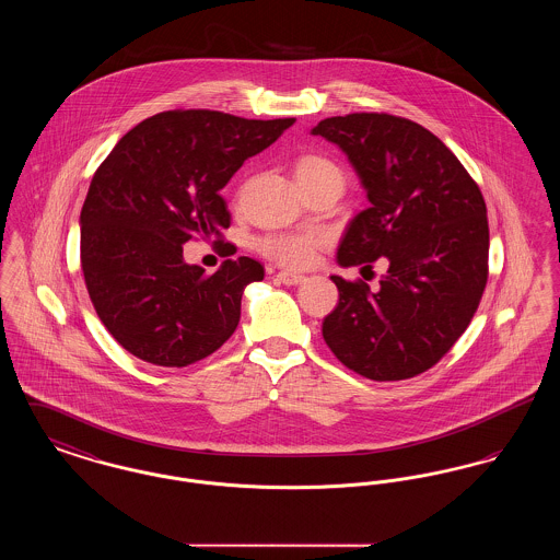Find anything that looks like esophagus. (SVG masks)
I'll return each instance as SVG.
<instances>
[{
  "instance_id": "34e87169",
  "label": "esophagus",
  "mask_w": 560,
  "mask_h": 560,
  "mask_svg": "<svg viewBox=\"0 0 560 560\" xmlns=\"http://www.w3.org/2000/svg\"><path fill=\"white\" fill-rule=\"evenodd\" d=\"M277 279H279L283 285H298V283L304 281V275L290 272V270H281V272H277Z\"/></svg>"
}]
</instances>
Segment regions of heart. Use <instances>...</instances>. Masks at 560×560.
Returning <instances> with one entry per match:
<instances>
[{"instance_id":"1","label":"heart","mask_w":560,"mask_h":560,"mask_svg":"<svg viewBox=\"0 0 560 560\" xmlns=\"http://www.w3.org/2000/svg\"><path fill=\"white\" fill-rule=\"evenodd\" d=\"M295 178L300 185L315 183L323 178H336L342 183V170L323 155H304L295 161ZM329 235L320 229H283L262 235L256 247L275 265L281 267H308Z\"/></svg>"}]
</instances>
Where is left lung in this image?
<instances>
[{"label": "left lung", "instance_id": "obj_1", "mask_svg": "<svg viewBox=\"0 0 560 560\" xmlns=\"http://www.w3.org/2000/svg\"><path fill=\"white\" fill-rule=\"evenodd\" d=\"M315 136L336 142L368 190L338 249L340 267L388 270L372 292L331 277L340 300L323 340L348 370L375 382L436 365L466 331L489 275V224L479 185L452 151L416 121L388 113L327 117Z\"/></svg>", "mask_w": 560, "mask_h": 560}]
</instances>
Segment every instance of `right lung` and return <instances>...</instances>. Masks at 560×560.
<instances>
[{"label": "right lung", "mask_w": 560, "mask_h": 560, "mask_svg": "<svg viewBox=\"0 0 560 560\" xmlns=\"http://www.w3.org/2000/svg\"><path fill=\"white\" fill-rule=\"evenodd\" d=\"M293 121L165 110L98 165L81 208V270L96 315L133 357L187 368L233 336L243 290L265 267L241 256L206 275L185 262L183 243L231 226L220 188Z\"/></svg>", "instance_id": "obj_1"}]
</instances>
